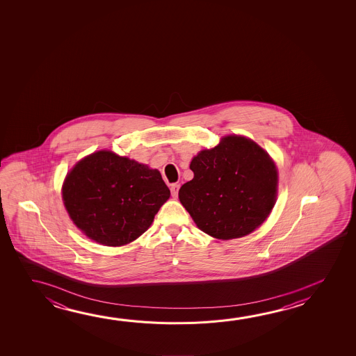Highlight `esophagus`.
<instances>
[{"instance_id": "1", "label": "esophagus", "mask_w": 356, "mask_h": 356, "mask_svg": "<svg viewBox=\"0 0 356 356\" xmlns=\"http://www.w3.org/2000/svg\"><path fill=\"white\" fill-rule=\"evenodd\" d=\"M170 190H171V195L174 197H177V193H179V190H180V185L179 184H172L171 187H170Z\"/></svg>"}]
</instances>
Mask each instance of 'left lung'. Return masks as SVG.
Masks as SVG:
<instances>
[{"label": "left lung", "instance_id": "8db88e82", "mask_svg": "<svg viewBox=\"0 0 356 356\" xmlns=\"http://www.w3.org/2000/svg\"><path fill=\"white\" fill-rule=\"evenodd\" d=\"M190 169L193 179L181 186L179 198L204 234L239 238L267 220L277 198L278 171L254 141L227 135L198 152Z\"/></svg>", "mask_w": 356, "mask_h": 356}]
</instances>
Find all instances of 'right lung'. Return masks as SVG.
I'll use <instances>...</instances> for the list:
<instances>
[{"label":"right lung","instance_id":"right-lung-1","mask_svg":"<svg viewBox=\"0 0 356 356\" xmlns=\"http://www.w3.org/2000/svg\"><path fill=\"white\" fill-rule=\"evenodd\" d=\"M62 196L76 227L100 245L133 242L152 226L170 197L156 169L109 150L95 152L70 170Z\"/></svg>","mask_w":356,"mask_h":356}]
</instances>
